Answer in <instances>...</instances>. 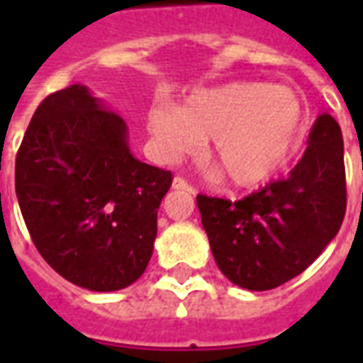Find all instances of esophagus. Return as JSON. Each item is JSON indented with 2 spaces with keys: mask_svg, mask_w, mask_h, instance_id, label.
Returning a JSON list of instances; mask_svg holds the SVG:
<instances>
[{
  "mask_svg": "<svg viewBox=\"0 0 363 363\" xmlns=\"http://www.w3.org/2000/svg\"><path fill=\"white\" fill-rule=\"evenodd\" d=\"M173 189L174 190H184V192H189V194H196V190L190 186L189 182L181 179V177H174L173 179Z\"/></svg>",
  "mask_w": 363,
  "mask_h": 363,
  "instance_id": "obj_1",
  "label": "esophagus"
}]
</instances>
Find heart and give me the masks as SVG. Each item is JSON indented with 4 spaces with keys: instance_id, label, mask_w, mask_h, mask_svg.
<instances>
[{
    "instance_id": "b5f03b06",
    "label": "heart",
    "mask_w": 363,
    "mask_h": 363,
    "mask_svg": "<svg viewBox=\"0 0 363 363\" xmlns=\"http://www.w3.org/2000/svg\"><path fill=\"white\" fill-rule=\"evenodd\" d=\"M147 126L159 153L174 159L198 140H210L208 157L237 189L272 181L303 134V104L288 87L262 82H231L194 91L179 108L153 106Z\"/></svg>"
}]
</instances>
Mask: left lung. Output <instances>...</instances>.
<instances>
[{
    "instance_id": "1",
    "label": "left lung",
    "mask_w": 363,
    "mask_h": 363,
    "mask_svg": "<svg viewBox=\"0 0 363 363\" xmlns=\"http://www.w3.org/2000/svg\"><path fill=\"white\" fill-rule=\"evenodd\" d=\"M216 264L235 286L278 288L311 267L346 212L344 142L328 112L317 116L307 150L286 179L243 200L196 196Z\"/></svg>"
}]
</instances>
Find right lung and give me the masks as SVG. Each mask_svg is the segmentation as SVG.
I'll return each mask as SVG.
<instances>
[{
	"label": "right lung",
	"mask_w": 363,
	"mask_h": 363,
	"mask_svg": "<svg viewBox=\"0 0 363 363\" xmlns=\"http://www.w3.org/2000/svg\"><path fill=\"white\" fill-rule=\"evenodd\" d=\"M171 182V171L134 157L126 122L79 83L38 104L15 161L33 243L91 291L128 288L145 272Z\"/></svg>",
	"instance_id": "add662e5"
}]
</instances>
